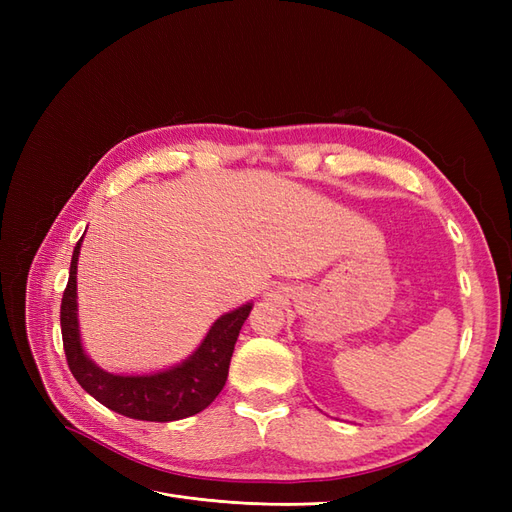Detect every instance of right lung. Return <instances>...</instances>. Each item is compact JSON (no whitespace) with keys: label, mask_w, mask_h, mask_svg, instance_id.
<instances>
[{"label":"right lung","mask_w":512,"mask_h":512,"mask_svg":"<svg viewBox=\"0 0 512 512\" xmlns=\"http://www.w3.org/2000/svg\"><path fill=\"white\" fill-rule=\"evenodd\" d=\"M81 241L76 243L68 286L61 299V339H64L66 361L83 389L96 397L100 404L138 421H179V418L198 414L220 395L228 378V365L235 350L243 322L252 312L247 303L235 312L215 320L205 342L188 361L160 371L153 376H113L91 363L79 342L76 324V262L81 254Z\"/></svg>","instance_id":"right-lung-1"}]
</instances>
